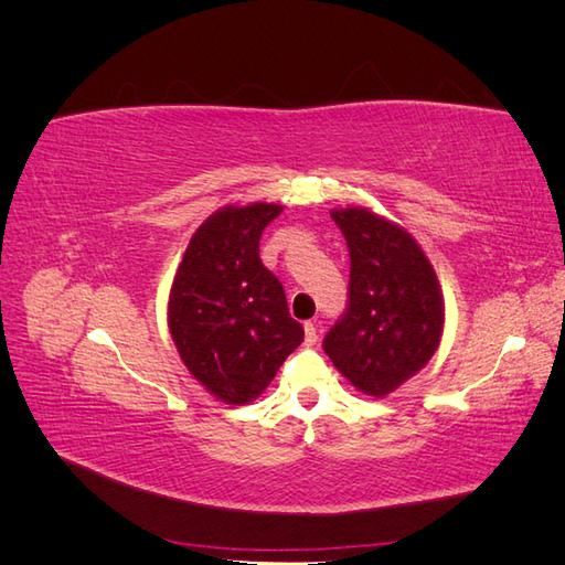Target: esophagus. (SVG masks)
I'll return each mask as SVG.
<instances>
[{
	"mask_svg": "<svg viewBox=\"0 0 565 565\" xmlns=\"http://www.w3.org/2000/svg\"><path fill=\"white\" fill-rule=\"evenodd\" d=\"M303 334H306V344H309V347H313L316 341H318V330H316L313 322H306L303 324Z\"/></svg>",
	"mask_w": 565,
	"mask_h": 565,
	"instance_id": "1",
	"label": "esophagus"
}]
</instances>
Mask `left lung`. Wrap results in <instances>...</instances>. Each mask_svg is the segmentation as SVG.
<instances>
[{
	"label": "left lung",
	"instance_id": "8db88e82",
	"mask_svg": "<svg viewBox=\"0 0 565 565\" xmlns=\"http://www.w3.org/2000/svg\"><path fill=\"white\" fill-rule=\"evenodd\" d=\"M351 256L349 306L322 341L334 367L384 398L436 353L446 303L431 262L403 226L367 207L330 212Z\"/></svg>",
	"mask_w": 565,
	"mask_h": 565
}]
</instances>
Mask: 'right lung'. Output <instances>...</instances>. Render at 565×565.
Here are the masks:
<instances>
[{"label": "right lung", "instance_id": "obj_1", "mask_svg": "<svg viewBox=\"0 0 565 565\" xmlns=\"http://www.w3.org/2000/svg\"><path fill=\"white\" fill-rule=\"evenodd\" d=\"M280 204H228L202 221L185 247L167 324L188 372L228 405L259 398L303 341L280 280L262 264L264 228Z\"/></svg>", "mask_w": 565, "mask_h": 565}]
</instances>
